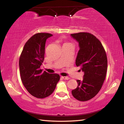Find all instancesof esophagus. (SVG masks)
<instances>
[{
	"instance_id": "34e87169",
	"label": "esophagus",
	"mask_w": 124,
	"mask_h": 124,
	"mask_svg": "<svg viewBox=\"0 0 124 124\" xmlns=\"http://www.w3.org/2000/svg\"><path fill=\"white\" fill-rule=\"evenodd\" d=\"M62 78L63 79H64V80H69L70 78L68 77H67V76H62Z\"/></svg>"
}]
</instances>
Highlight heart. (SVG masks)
Masks as SVG:
<instances>
[{"mask_svg":"<svg viewBox=\"0 0 124 124\" xmlns=\"http://www.w3.org/2000/svg\"><path fill=\"white\" fill-rule=\"evenodd\" d=\"M64 45H72L70 43H64Z\"/></svg>","mask_w":124,"mask_h":124,"instance_id":"obj_1","label":"heart"}]
</instances>
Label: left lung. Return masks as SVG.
<instances>
[{
	"label": "left lung",
	"mask_w": 124,
	"mask_h": 124,
	"mask_svg": "<svg viewBox=\"0 0 124 124\" xmlns=\"http://www.w3.org/2000/svg\"><path fill=\"white\" fill-rule=\"evenodd\" d=\"M78 43L76 65L84 72L82 81L77 80L78 86L72 91L73 96L81 101L91 99L102 87L106 77L108 60L102 44L98 39L86 32L71 34Z\"/></svg>",
	"instance_id": "obj_1"
}]
</instances>
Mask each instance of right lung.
Returning <instances> with one entry per match:
<instances>
[{"label": "right lung", "instance_id": "obj_1", "mask_svg": "<svg viewBox=\"0 0 124 124\" xmlns=\"http://www.w3.org/2000/svg\"><path fill=\"white\" fill-rule=\"evenodd\" d=\"M53 35L37 33L25 43L19 58V66L23 85L29 93L39 99L51 95L60 80V75L40 69L44 58L47 39Z\"/></svg>", "mask_w": 124, "mask_h": 124}]
</instances>
